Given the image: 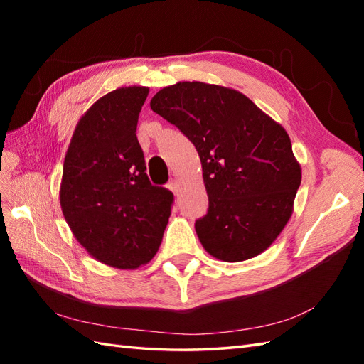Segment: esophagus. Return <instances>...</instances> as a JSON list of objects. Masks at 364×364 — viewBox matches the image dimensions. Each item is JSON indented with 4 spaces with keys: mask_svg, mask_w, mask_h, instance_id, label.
<instances>
[{
    "mask_svg": "<svg viewBox=\"0 0 364 364\" xmlns=\"http://www.w3.org/2000/svg\"><path fill=\"white\" fill-rule=\"evenodd\" d=\"M168 190L173 193V194H176L178 196L179 194V183H178V181H170V183H168Z\"/></svg>",
    "mask_w": 364,
    "mask_h": 364,
    "instance_id": "34e87169",
    "label": "esophagus"
}]
</instances>
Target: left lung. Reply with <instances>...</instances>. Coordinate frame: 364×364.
I'll return each instance as SVG.
<instances>
[{
  "mask_svg": "<svg viewBox=\"0 0 364 364\" xmlns=\"http://www.w3.org/2000/svg\"><path fill=\"white\" fill-rule=\"evenodd\" d=\"M150 107L200 156L209 208L196 232L203 249L226 262L267 250L289 223L302 181L285 129L245 94L203 82L165 86Z\"/></svg>",
  "mask_w": 364,
  "mask_h": 364,
  "instance_id": "8db88e82",
  "label": "left lung"
}]
</instances>
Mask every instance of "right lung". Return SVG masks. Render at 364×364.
Listing matches in <instances>:
<instances>
[{
    "mask_svg": "<svg viewBox=\"0 0 364 364\" xmlns=\"http://www.w3.org/2000/svg\"><path fill=\"white\" fill-rule=\"evenodd\" d=\"M146 86L103 95L77 123L65 155L60 208L75 240L98 262L134 270L156 255L173 194L153 186L136 138Z\"/></svg>",
    "mask_w": 364,
    "mask_h": 364,
    "instance_id": "1",
    "label": "right lung"
}]
</instances>
